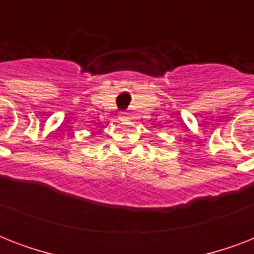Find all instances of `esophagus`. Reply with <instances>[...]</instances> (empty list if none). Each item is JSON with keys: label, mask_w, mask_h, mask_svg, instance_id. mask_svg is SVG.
Instances as JSON below:
<instances>
[{"label": "esophagus", "mask_w": 254, "mask_h": 254, "mask_svg": "<svg viewBox=\"0 0 254 254\" xmlns=\"http://www.w3.org/2000/svg\"><path fill=\"white\" fill-rule=\"evenodd\" d=\"M127 120H129V117H127V115H120V121L121 123H127Z\"/></svg>", "instance_id": "esophagus-1"}]
</instances>
